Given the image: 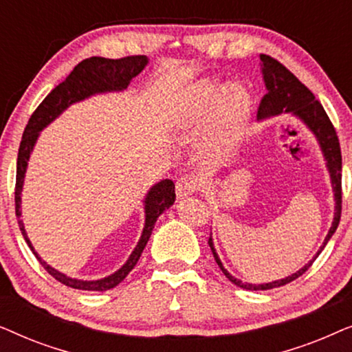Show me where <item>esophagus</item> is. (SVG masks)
Masks as SVG:
<instances>
[{
    "label": "esophagus",
    "mask_w": 352,
    "mask_h": 352,
    "mask_svg": "<svg viewBox=\"0 0 352 352\" xmlns=\"http://www.w3.org/2000/svg\"><path fill=\"white\" fill-rule=\"evenodd\" d=\"M200 187V179L194 175H186L177 179L176 182V195L177 199H186L192 194H195Z\"/></svg>",
    "instance_id": "34e87169"
}]
</instances>
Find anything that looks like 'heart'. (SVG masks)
I'll list each match as a JSON object with an SVG mask.
<instances>
[{"label": "heart", "mask_w": 352, "mask_h": 352, "mask_svg": "<svg viewBox=\"0 0 352 352\" xmlns=\"http://www.w3.org/2000/svg\"><path fill=\"white\" fill-rule=\"evenodd\" d=\"M252 113L248 91L239 83L221 86L201 80L175 96L166 126L181 136H197V158L205 165L223 163L242 139Z\"/></svg>", "instance_id": "b5f03b06"}]
</instances>
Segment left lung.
<instances>
[{"instance_id":"8db88e82","label":"left lung","mask_w":352,"mask_h":352,"mask_svg":"<svg viewBox=\"0 0 352 352\" xmlns=\"http://www.w3.org/2000/svg\"><path fill=\"white\" fill-rule=\"evenodd\" d=\"M259 59H261L259 64H261L263 80L264 85H266V94H264L261 104H259L256 118L261 122V120L278 117V115L282 113H290L295 118L300 120V122L314 134L316 141L320 147L322 155H324L325 166L330 175L331 189H333L335 213L333 221H331V228L329 230V234H327L324 243L320 245V250L316 253V256L312 258L309 263L305 264L300 271H296L295 274H292V276H288L285 278L267 283H258V285L256 283L242 282L240 278H235L232 274L224 267L218 253H216L213 239H211L210 235L208 245L211 252H213L216 263H218V266L221 267V271H223L224 276L228 277L234 285L245 288V290H271V288L287 285V283H290L295 280V278L302 276V274L312 266V263L316 261V258L319 256L322 250L325 248V245L329 243L331 235L335 234L336 228H338L341 218V151L338 136H336V131L333 124L330 122L329 115L325 113V110L322 107L319 100H316L314 94H312L290 70L285 69L280 62L272 59L271 56L266 54L259 56Z\"/></svg>"}]
</instances>
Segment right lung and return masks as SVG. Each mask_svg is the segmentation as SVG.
I'll list each match as a JSON object with an SVG mask.
<instances>
[{"mask_svg": "<svg viewBox=\"0 0 352 352\" xmlns=\"http://www.w3.org/2000/svg\"><path fill=\"white\" fill-rule=\"evenodd\" d=\"M148 64L147 56H129L123 57V59H105V57H89V59L81 60L78 65L72 70V74L57 85L50 94L46 96L45 100L38 105V109L33 112V115L28 120L25 131H23L21 147H19L17 155V176H16V216L19 228L25 239V242L30 250L35 254L38 261L47 272L51 274L56 280L64 283L67 287L76 288V290H88V292H105L110 288L117 287L141 258V254L146 248V245L151 239L153 226H155L158 216L163 211H166L170 206L175 204L176 194H175V182L171 179H163L157 184H153L144 199V229L141 234V239L136 247H134L133 253L129 254L126 263L123 264L118 271H115L110 276L104 278H98V280H81V278H74L65 276L50 266L46 261H43L40 254L35 252L33 245L28 239L25 226L21 219L22 211V189L23 181H25V173L28 166V160L35 148V144L40 138V133L45 129L47 124L54 122L59 115L70 107L72 104L81 102V100L93 98L96 94H107V93H120L124 91L131 83L134 76H138L141 72L146 69Z\"/></svg>", "mask_w": 352, "mask_h": 352, "instance_id": "1", "label": "right lung"}]
</instances>
